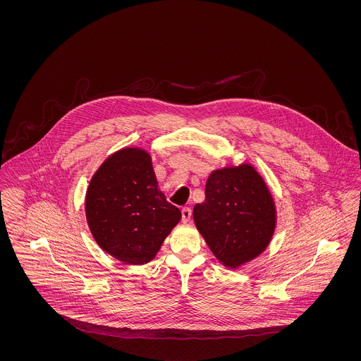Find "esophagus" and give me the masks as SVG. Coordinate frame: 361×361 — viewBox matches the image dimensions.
Listing matches in <instances>:
<instances>
[{"label":"esophagus","instance_id":"esophagus-1","mask_svg":"<svg viewBox=\"0 0 361 361\" xmlns=\"http://www.w3.org/2000/svg\"><path fill=\"white\" fill-rule=\"evenodd\" d=\"M181 215H183V222L188 224L189 221H190V216H192V209L189 207H184L181 209Z\"/></svg>","mask_w":361,"mask_h":361}]
</instances>
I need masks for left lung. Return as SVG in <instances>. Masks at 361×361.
Wrapping results in <instances>:
<instances>
[{"label": "left lung", "instance_id": "8db88e82", "mask_svg": "<svg viewBox=\"0 0 361 361\" xmlns=\"http://www.w3.org/2000/svg\"><path fill=\"white\" fill-rule=\"evenodd\" d=\"M193 221L214 256L235 269L268 247L276 228L275 200L253 165L226 166L209 174Z\"/></svg>", "mask_w": 361, "mask_h": 361}]
</instances>
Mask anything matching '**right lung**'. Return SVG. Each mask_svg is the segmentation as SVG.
<instances>
[{
    "instance_id": "obj_1",
    "label": "right lung",
    "mask_w": 361,
    "mask_h": 361,
    "mask_svg": "<svg viewBox=\"0 0 361 361\" xmlns=\"http://www.w3.org/2000/svg\"><path fill=\"white\" fill-rule=\"evenodd\" d=\"M85 214L97 245L128 265L150 262L181 219L158 188L152 157L139 147H124L100 165L86 190Z\"/></svg>"
}]
</instances>
